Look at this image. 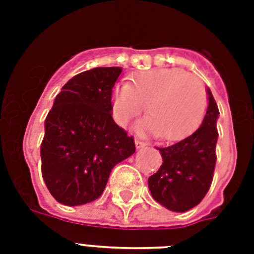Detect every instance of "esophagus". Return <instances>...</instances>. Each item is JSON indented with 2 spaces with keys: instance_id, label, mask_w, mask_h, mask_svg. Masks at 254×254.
Listing matches in <instances>:
<instances>
[{
  "instance_id": "1",
  "label": "esophagus",
  "mask_w": 254,
  "mask_h": 254,
  "mask_svg": "<svg viewBox=\"0 0 254 254\" xmlns=\"http://www.w3.org/2000/svg\"><path fill=\"white\" fill-rule=\"evenodd\" d=\"M134 145H135V147H137V149H142V147L146 146V143L143 142V141H141V139H135Z\"/></svg>"
}]
</instances>
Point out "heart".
<instances>
[{
  "mask_svg": "<svg viewBox=\"0 0 254 254\" xmlns=\"http://www.w3.org/2000/svg\"><path fill=\"white\" fill-rule=\"evenodd\" d=\"M134 127L137 133L159 134L178 141L196 129L207 111V93L200 81L182 69L155 68L135 75L133 83H121L112 91V111L120 125L145 111Z\"/></svg>",
  "mask_w": 254,
  "mask_h": 254,
  "instance_id": "obj_1",
  "label": "heart"
}]
</instances>
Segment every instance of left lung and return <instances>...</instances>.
Segmentation results:
<instances>
[{"mask_svg":"<svg viewBox=\"0 0 254 254\" xmlns=\"http://www.w3.org/2000/svg\"><path fill=\"white\" fill-rule=\"evenodd\" d=\"M208 107L197 130L171 146L158 147L162 165L149 178L151 196L174 212H186L203 200L216 163L219 108L207 88Z\"/></svg>","mask_w":254,"mask_h":254,"instance_id":"obj_1","label":"left lung"}]
</instances>
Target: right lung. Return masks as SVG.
Returning <instances> with one entry per match:
<instances>
[{
  "label": "right lung",
  "instance_id": "1",
  "mask_svg": "<svg viewBox=\"0 0 254 254\" xmlns=\"http://www.w3.org/2000/svg\"><path fill=\"white\" fill-rule=\"evenodd\" d=\"M121 67H96L69 79L45 121L42 175L55 200L81 205L101 196L112 169L135 151L112 117Z\"/></svg>",
  "mask_w": 254,
  "mask_h": 254
}]
</instances>
